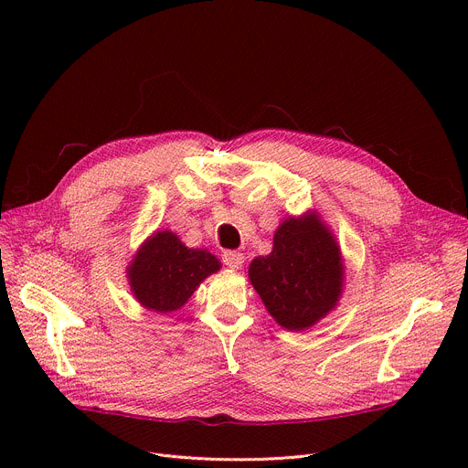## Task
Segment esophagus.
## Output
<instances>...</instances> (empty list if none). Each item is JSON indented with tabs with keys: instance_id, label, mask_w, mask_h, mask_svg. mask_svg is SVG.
Listing matches in <instances>:
<instances>
[{
	"instance_id": "34e87169",
	"label": "esophagus",
	"mask_w": 468,
	"mask_h": 468,
	"mask_svg": "<svg viewBox=\"0 0 468 468\" xmlns=\"http://www.w3.org/2000/svg\"><path fill=\"white\" fill-rule=\"evenodd\" d=\"M221 260H224V263L233 269V271H237V269L242 267L244 263V256L240 252H235V250H229V252H224V256H221Z\"/></svg>"
}]
</instances>
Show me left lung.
<instances>
[{
	"label": "left lung",
	"instance_id": "1",
	"mask_svg": "<svg viewBox=\"0 0 468 468\" xmlns=\"http://www.w3.org/2000/svg\"><path fill=\"white\" fill-rule=\"evenodd\" d=\"M249 279L279 326L303 332L337 307L346 265L332 229L307 210L282 219L271 254L252 260Z\"/></svg>",
	"mask_w": 468,
	"mask_h": 468
}]
</instances>
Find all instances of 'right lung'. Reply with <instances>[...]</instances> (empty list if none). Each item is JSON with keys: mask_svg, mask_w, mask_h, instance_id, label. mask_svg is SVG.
<instances>
[{"mask_svg": "<svg viewBox=\"0 0 468 468\" xmlns=\"http://www.w3.org/2000/svg\"><path fill=\"white\" fill-rule=\"evenodd\" d=\"M219 269V260L207 249H187L176 233L163 229L140 244L127 265V281L144 309L166 314L182 309Z\"/></svg>", "mask_w": 468, "mask_h": 468, "instance_id": "add662e5", "label": "right lung"}]
</instances>
